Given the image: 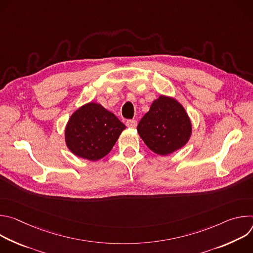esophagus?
<instances>
[{
    "label": "esophagus",
    "mask_w": 253,
    "mask_h": 253,
    "mask_svg": "<svg viewBox=\"0 0 253 253\" xmlns=\"http://www.w3.org/2000/svg\"><path fill=\"white\" fill-rule=\"evenodd\" d=\"M126 125H127V127H129V128H136V126H137V121L136 120H134V119H130V120H127L126 121Z\"/></svg>",
    "instance_id": "34e87169"
}]
</instances>
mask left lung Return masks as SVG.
<instances>
[{
  "instance_id": "obj_1",
  "label": "left lung",
  "mask_w": 253,
  "mask_h": 253,
  "mask_svg": "<svg viewBox=\"0 0 253 253\" xmlns=\"http://www.w3.org/2000/svg\"><path fill=\"white\" fill-rule=\"evenodd\" d=\"M137 131L150 150L164 156L187 143L191 135V122L181 104L160 96L140 120Z\"/></svg>"
}]
</instances>
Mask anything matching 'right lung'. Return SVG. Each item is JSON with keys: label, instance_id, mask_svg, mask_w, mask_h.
I'll use <instances>...</instances> for the list:
<instances>
[{"label": "right lung", "instance_id": "obj_1", "mask_svg": "<svg viewBox=\"0 0 253 253\" xmlns=\"http://www.w3.org/2000/svg\"><path fill=\"white\" fill-rule=\"evenodd\" d=\"M125 125L100 104L88 103L74 112L66 127V143L75 155L95 161L111 151Z\"/></svg>", "mask_w": 253, "mask_h": 253}]
</instances>
